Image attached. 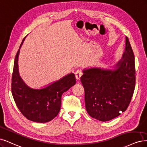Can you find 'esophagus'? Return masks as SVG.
I'll use <instances>...</instances> for the list:
<instances>
[{
    "label": "esophagus",
    "instance_id": "34e87169",
    "mask_svg": "<svg viewBox=\"0 0 147 147\" xmlns=\"http://www.w3.org/2000/svg\"><path fill=\"white\" fill-rule=\"evenodd\" d=\"M82 72L81 70L77 69L76 71L75 76H76V79L78 80H79L80 78V77L82 76Z\"/></svg>",
    "mask_w": 147,
    "mask_h": 147
}]
</instances>
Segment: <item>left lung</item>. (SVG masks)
<instances>
[{"label":"left lung","instance_id":"1","mask_svg":"<svg viewBox=\"0 0 147 147\" xmlns=\"http://www.w3.org/2000/svg\"><path fill=\"white\" fill-rule=\"evenodd\" d=\"M80 81L85 90L88 115L101 121L111 120L125 112L134 91V55L128 38L121 59L109 68L90 67L82 70Z\"/></svg>","mask_w":147,"mask_h":147}]
</instances>
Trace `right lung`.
Here are the masks:
<instances>
[{
  "mask_svg": "<svg viewBox=\"0 0 147 147\" xmlns=\"http://www.w3.org/2000/svg\"><path fill=\"white\" fill-rule=\"evenodd\" d=\"M20 45L14 63L11 80V92L19 110L28 120L37 123L48 122L58 115L62 94L76 84L74 73L65 75L58 80L40 88H34L27 85L19 73L18 58Z\"/></svg>",
  "mask_w": 147,
  "mask_h": 147,
  "instance_id": "1",
  "label": "right lung"
}]
</instances>
